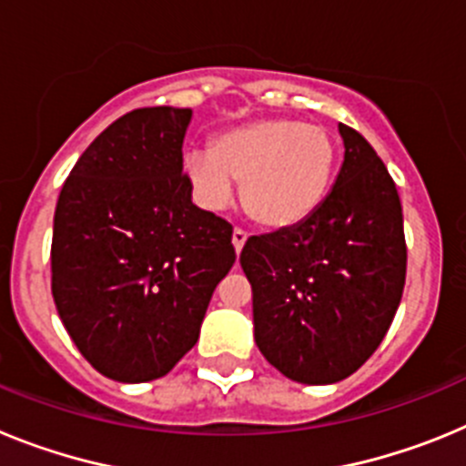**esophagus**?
Segmentation results:
<instances>
[{"mask_svg":"<svg viewBox=\"0 0 466 466\" xmlns=\"http://www.w3.org/2000/svg\"><path fill=\"white\" fill-rule=\"evenodd\" d=\"M247 230H242V228H236L233 230V247H236V252L240 254L242 252V247H245V242H247Z\"/></svg>","mask_w":466,"mask_h":466,"instance_id":"1","label":"esophagus"}]
</instances>
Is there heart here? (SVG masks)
<instances>
[{
	"label": "heart",
	"mask_w": 466,
	"mask_h": 466,
	"mask_svg": "<svg viewBox=\"0 0 466 466\" xmlns=\"http://www.w3.org/2000/svg\"><path fill=\"white\" fill-rule=\"evenodd\" d=\"M336 144L327 127L299 118H261L214 135L209 151L187 156V179L198 200L221 209L240 184L247 217L287 230L317 212L329 193Z\"/></svg>",
	"instance_id": "1"
}]
</instances>
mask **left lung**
<instances>
[{
	"mask_svg": "<svg viewBox=\"0 0 466 466\" xmlns=\"http://www.w3.org/2000/svg\"><path fill=\"white\" fill-rule=\"evenodd\" d=\"M339 130L345 160L324 203L294 228L252 236L240 254L261 355L308 385L343 380L376 352L406 284L392 175L355 127Z\"/></svg>",
	"mask_w": 466,
	"mask_h": 466,
	"instance_id": "left-lung-1",
	"label": "left lung"
}]
</instances>
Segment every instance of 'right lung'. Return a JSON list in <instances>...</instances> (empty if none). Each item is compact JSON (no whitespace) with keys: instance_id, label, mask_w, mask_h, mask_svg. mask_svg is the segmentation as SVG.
Returning a JSON list of instances; mask_svg holds the SVG:
<instances>
[{"instance_id":"obj_1","label":"right lung","mask_w":466,"mask_h":466,"mask_svg":"<svg viewBox=\"0 0 466 466\" xmlns=\"http://www.w3.org/2000/svg\"><path fill=\"white\" fill-rule=\"evenodd\" d=\"M191 109L142 106L102 130L57 198L51 291L93 369L156 380L196 345L236 263L233 226L191 203L182 144Z\"/></svg>"}]
</instances>
